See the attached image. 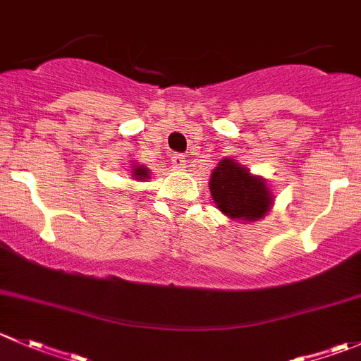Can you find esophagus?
Wrapping results in <instances>:
<instances>
[{
	"instance_id": "esophagus-1",
	"label": "esophagus",
	"mask_w": 361,
	"mask_h": 361,
	"mask_svg": "<svg viewBox=\"0 0 361 361\" xmlns=\"http://www.w3.org/2000/svg\"><path fill=\"white\" fill-rule=\"evenodd\" d=\"M171 164H173V167H176V169H183V167H185V157L174 153V155L171 157Z\"/></svg>"
}]
</instances>
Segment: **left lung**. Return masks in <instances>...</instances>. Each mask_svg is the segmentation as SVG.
I'll return each mask as SVG.
<instances>
[{
	"label": "left lung",
	"mask_w": 361,
	"mask_h": 361,
	"mask_svg": "<svg viewBox=\"0 0 361 361\" xmlns=\"http://www.w3.org/2000/svg\"><path fill=\"white\" fill-rule=\"evenodd\" d=\"M209 192L216 208L227 219L241 224L264 219L275 201L264 178L252 174L250 169L229 157L220 160L212 171Z\"/></svg>",
	"instance_id": "8db88e82"
}]
</instances>
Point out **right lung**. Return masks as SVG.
I'll return each instance as SVG.
<instances>
[{"label": "right lung", "instance_id": "1", "mask_svg": "<svg viewBox=\"0 0 361 361\" xmlns=\"http://www.w3.org/2000/svg\"><path fill=\"white\" fill-rule=\"evenodd\" d=\"M130 174H132V180L135 181H146L149 180V169L146 166H142V164H137L135 160H132L130 164Z\"/></svg>", "mask_w": 361, "mask_h": 361}]
</instances>
